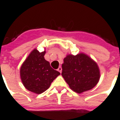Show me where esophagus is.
I'll return each instance as SVG.
<instances>
[{
  "mask_svg": "<svg viewBox=\"0 0 120 120\" xmlns=\"http://www.w3.org/2000/svg\"><path fill=\"white\" fill-rule=\"evenodd\" d=\"M57 70L58 71L60 72V73H61V72H62V68H61V67H59V68H58Z\"/></svg>",
  "mask_w": 120,
  "mask_h": 120,
  "instance_id": "34e87169",
  "label": "esophagus"
}]
</instances>
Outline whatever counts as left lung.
Returning <instances> with one entry per match:
<instances>
[{
    "label": "left lung",
    "instance_id": "8db88e82",
    "mask_svg": "<svg viewBox=\"0 0 120 120\" xmlns=\"http://www.w3.org/2000/svg\"><path fill=\"white\" fill-rule=\"evenodd\" d=\"M62 66V77L70 88L78 94L92 89L100 79L97 63L84 53L67 55Z\"/></svg>",
    "mask_w": 120,
    "mask_h": 120
}]
</instances>
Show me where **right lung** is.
I'll use <instances>...</instances> for the list:
<instances>
[{
    "label": "right lung",
    "mask_w": 120,
    "mask_h": 120,
    "mask_svg": "<svg viewBox=\"0 0 120 120\" xmlns=\"http://www.w3.org/2000/svg\"><path fill=\"white\" fill-rule=\"evenodd\" d=\"M45 51L40 52L34 49L20 69V76L23 85L26 89L37 94H40L50 87L52 82L60 75L52 68L44 58Z\"/></svg>",
    "instance_id": "right-lung-1"
}]
</instances>
